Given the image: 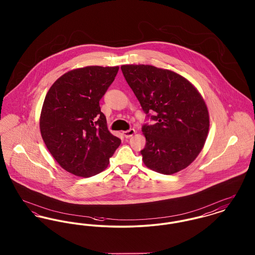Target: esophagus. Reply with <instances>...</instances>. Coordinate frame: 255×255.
<instances>
[{
	"instance_id": "obj_1",
	"label": "esophagus",
	"mask_w": 255,
	"mask_h": 255,
	"mask_svg": "<svg viewBox=\"0 0 255 255\" xmlns=\"http://www.w3.org/2000/svg\"><path fill=\"white\" fill-rule=\"evenodd\" d=\"M135 129H130V130H127V131L122 132V134H123V135H124L125 137H131L132 135H135Z\"/></svg>"
}]
</instances>
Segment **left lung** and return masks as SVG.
Here are the masks:
<instances>
[{
  "label": "left lung",
  "mask_w": 255,
  "mask_h": 255,
  "mask_svg": "<svg viewBox=\"0 0 255 255\" xmlns=\"http://www.w3.org/2000/svg\"><path fill=\"white\" fill-rule=\"evenodd\" d=\"M122 73L143 112L157 122L144 124L145 147L140 151L148 168L173 174L191 165L208 135L209 113L194 85L171 70L153 65L127 64Z\"/></svg>",
  "instance_id": "1"
}]
</instances>
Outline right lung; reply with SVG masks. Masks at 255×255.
I'll return each mask as SVG.
<instances>
[{
	"mask_svg": "<svg viewBox=\"0 0 255 255\" xmlns=\"http://www.w3.org/2000/svg\"><path fill=\"white\" fill-rule=\"evenodd\" d=\"M119 66H86L60 76L46 94L39 127L46 147L66 171L90 177L103 171L120 145L99 101Z\"/></svg>",
	"mask_w": 255,
	"mask_h": 255,
	"instance_id": "1",
	"label": "right lung"
}]
</instances>
